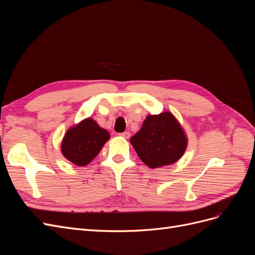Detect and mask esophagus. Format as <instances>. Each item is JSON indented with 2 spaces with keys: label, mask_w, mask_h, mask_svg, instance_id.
Returning a JSON list of instances; mask_svg holds the SVG:
<instances>
[{
  "label": "esophagus",
  "mask_w": 255,
  "mask_h": 255,
  "mask_svg": "<svg viewBox=\"0 0 255 255\" xmlns=\"http://www.w3.org/2000/svg\"><path fill=\"white\" fill-rule=\"evenodd\" d=\"M120 136H122V137H125V138H126V139H128V138H129V136H130V134H129L128 132H123V133H121V134H120Z\"/></svg>",
  "instance_id": "1"
}]
</instances>
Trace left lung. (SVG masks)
Segmentation results:
<instances>
[{
    "label": "left lung",
    "mask_w": 255,
    "mask_h": 255,
    "mask_svg": "<svg viewBox=\"0 0 255 255\" xmlns=\"http://www.w3.org/2000/svg\"><path fill=\"white\" fill-rule=\"evenodd\" d=\"M129 141L139 158L150 168L175 163L187 146L186 135L169 112L148 116L139 132Z\"/></svg>",
    "instance_id": "1"
}]
</instances>
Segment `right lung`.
Segmentation results:
<instances>
[{
	"instance_id": "obj_1",
	"label": "right lung",
	"mask_w": 255,
	"mask_h": 255,
	"mask_svg": "<svg viewBox=\"0 0 255 255\" xmlns=\"http://www.w3.org/2000/svg\"><path fill=\"white\" fill-rule=\"evenodd\" d=\"M110 137V133L100 128L95 120L85 119L67 130L61 142V152L74 165L86 166L98 155Z\"/></svg>"
}]
</instances>
